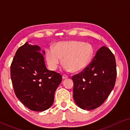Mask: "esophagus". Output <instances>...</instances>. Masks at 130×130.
I'll use <instances>...</instances> for the list:
<instances>
[{"label": "esophagus", "instance_id": "esophagus-1", "mask_svg": "<svg viewBox=\"0 0 130 130\" xmlns=\"http://www.w3.org/2000/svg\"><path fill=\"white\" fill-rule=\"evenodd\" d=\"M62 78H63V79H67V78H68V76L66 75V74H63V75L62 76Z\"/></svg>", "mask_w": 130, "mask_h": 130}]
</instances>
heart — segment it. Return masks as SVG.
Returning <instances> with one entry per match:
<instances>
[{"label":"heart","mask_w":130,"mask_h":130,"mask_svg":"<svg viewBox=\"0 0 130 130\" xmlns=\"http://www.w3.org/2000/svg\"><path fill=\"white\" fill-rule=\"evenodd\" d=\"M93 54V49L89 44L83 42H60L54 49L50 47L46 50L45 56L47 64L52 70H56L61 63L66 72L73 70L74 72L84 70L89 64Z\"/></svg>","instance_id":"1"}]
</instances>
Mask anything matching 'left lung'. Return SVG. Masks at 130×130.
Returning <instances> with one entry per match:
<instances>
[{"mask_svg": "<svg viewBox=\"0 0 130 130\" xmlns=\"http://www.w3.org/2000/svg\"><path fill=\"white\" fill-rule=\"evenodd\" d=\"M116 77L115 57L109 49L103 46L89 65L72 77L76 105L88 111L100 106L114 88Z\"/></svg>", "mask_w": 130, "mask_h": 130, "instance_id": "8db88e82", "label": "left lung"}]
</instances>
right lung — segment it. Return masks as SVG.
Instances as JSON below:
<instances>
[{
	"label": "right lung",
	"instance_id": "right-lung-1",
	"mask_svg": "<svg viewBox=\"0 0 130 130\" xmlns=\"http://www.w3.org/2000/svg\"><path fill=\"white\" fill-rule=\"evenodd\" d=\"M44 50L26 42L19 48L10 66V77L17 97L29 109L44 111L50 108L55 92L62 80L59 73L50 71Z\"/></svg>",
	"mask_w": 130,
	"mask_h": 130
}]
</instances>
